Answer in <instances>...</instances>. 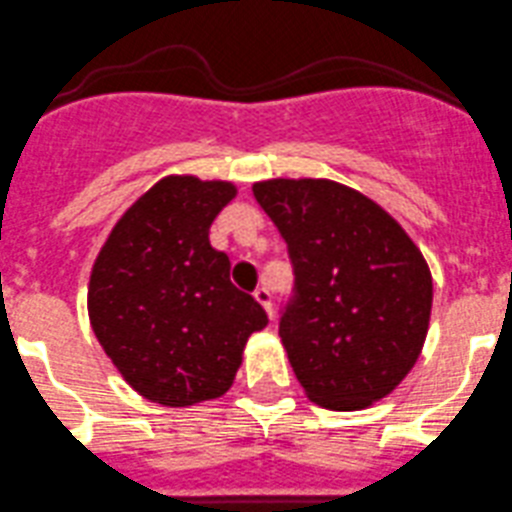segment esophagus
Wrapping results in <instances>:
<instances>
[{
  "label": "esophagus",
  "mask_w": 512,
  "mask_h": 512,
  "mask_svg": "<svg viewBox=\"0 0 512 512\" xmlns=\"http://www.w3.org/2000/svg\"><path fill=\"white\" fill-rule=\"evenodd\" d=\"M253 299H256V301H259L261 306H264L266 314H269V319L274 321V304H271V291H269V289H264V286H261V289L253 291Z\"/></svg>",
  "instance_id": "esophagus-1"
}]
</instances>
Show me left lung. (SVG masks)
Instances as JSON below:
<instances>
[{"mask_svg":"<svg viewBox=\"0 0 512 512\" xmlns=\"http://www.w3.org/2000/svg\"><path fill=\"white\" fill-rule=\"evenodd\" d=\"M253 196L289 246L296 304L279 337L306 397L367 410L399 387L425 347L432 274L397 218L329 178H269Z\"/></svg>","mask_w":512,"mask_h":512,"instance_id":"1","label":"left lung"}]
</instances>
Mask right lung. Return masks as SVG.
Returning <instances> with one entry per match:
<instances>
[{"instance_id": "right-lung-1", "label": "right lung", "mask_w": 512, "mask_h": 512, "mask_svg": "<svg viewBox=\"0 0 512 512\" xmlns=\"http://www.w3.org/2000/svg\"><path fill=\"white\" fill-rule=\"evenodd\" d=\"M236 193L231 180L165 175L118 218L92 264V332L120 377L155 405L193 407L226 394L248 337L269 324L208 241Z\"/></svg>"}]
</instances>
